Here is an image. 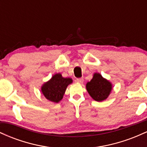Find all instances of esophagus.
<instances>
[{
    "label": "esophagus",
    "mask_w": 147,
    "mask_h": 147,
    "mask_svg": "<svg viewBox=\"0 0 147 147\" xmlns=\"http://www.w3.org/2000/svg\"><path fill=\"white\" fill-rule=\"evenodd\" d=\"M76 81H77V82L79 84H82L84 82V79L83 78H78V79H77V80Z\"/></svg>",
    "instance_id": "34e87169"
}]
</instances>
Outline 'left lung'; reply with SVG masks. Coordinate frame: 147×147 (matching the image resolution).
Segmentation results:
<instances>
[{
	"instance_id": "1",
	"label": "left lung",
	"mask_w": 147,
	"mask_h": 147,
	"mask_svg": "<svg viewBox=\"0 0 147 147\" xmlns=\"http://www.w3.org/2000/svg\"><path fill=\"white\" fill-rule=\"evenodd\" d=\"M86 89L92 99L97 102H102L109 95L112 85L109 81L103 78L100 74L95 73L90 82L87 83Z\"/></svg>"
}]
</instances>
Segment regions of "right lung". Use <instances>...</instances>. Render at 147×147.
<instances>
[{
  "label": "right lung",
  "mask_w": 147,
  "mask_h": 147,
  "mask_svg": "<svg viewBox=\"0 0 147 147\" xmlns=\"http://www.w3.org/2000/svg\"><path fill=\"white\" fill-rule=\"evenodd\" d=\"M72 82L70 78H64L61 74H56L41 88L45 98L51 102L58 103L63 98L66 88Z\"/></svg>",
  "instance_id": "1"
}]
</instances>
